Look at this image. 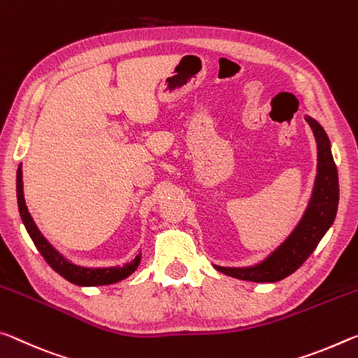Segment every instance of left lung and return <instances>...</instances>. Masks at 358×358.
I'll return each mask as SVG.
<instances>
[{
    "instance_id": "8db88e82",
    "label": "left lung",
    "mask_w": 358,
    "mask_h": 358,
    "mask_svg": "<svg viewBox=\"0 0 358 358\" xmlns=\"http://www.w3.org/2000/svg\"><path fill=\"white\" fill-rule=\"evenodd\" d=\"M304 119L311 127L317 144V174L308 206L289 236L262 262L250 266L213 265L227 276L250 280V282H278L285 279L308 260L320 239L325 236L328 228L335 222L339 201V182L330 139L317 120L309 115H304Z\"/></svg>"
}]
</instances>
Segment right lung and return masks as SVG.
Here are the masks:
<instances>
[{"instance_id": "right-lung-1", "label": "right lung", "mask_w": 358, "mask_h": 358, "mask_svg": "<svg viewBox=\"0 0 358 358\" xmlns=\"http://www.w3.org/2000/svg\"><path fill=\"white\" fill-rule=\"evenodd\" d=\"M17 204H19V213L23 225H25L28 234L33 239L36 249L44 257V260L60 274L62 278L69 280L71 284L80 287H95V285H109L115 284L122 279H127L130 274L136 271L141 263V252L134 257L130 263H125L124 266H106V268H87L76 265L69 262L66 257H63L54 245H52L44 234L39 231V228L34 224L31 214L28 213L25 204V196H23V180H22V165L17 169Z\"/></svg>"}]
</instances>
